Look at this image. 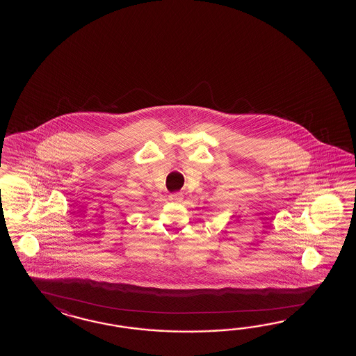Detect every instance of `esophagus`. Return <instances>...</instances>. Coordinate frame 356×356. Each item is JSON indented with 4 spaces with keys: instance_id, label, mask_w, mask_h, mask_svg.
Instances as JSON below:
<instances>
[{
    "instance_id": "34e87169",
    "label": "esophagus",
    "mask_w": 356,
    "mask_h": 356,
    "mask_svg": "<svg viewBox=\"0 0 356 356\" xmlns=\"http://www.w3.org/2000/svg\"><path fill=\"white\" fill-rule=\"evenodd\" d=\"M169 198H170L172 201H179V200H181V193H172V195L169 196Z\"/></svg>"
}]
</instances>
